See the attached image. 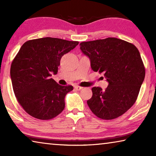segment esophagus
Segmentation results:
<instances>
[{"mask_svg": "<svg viewBox=\"0 0 156 156\" xmlns=\"http://www.w3.org/2000/svg\"><path fill=\"white\" fill-rule=\"evenodd\" d=\"M74 88H75V89H76V90H78V91L80 90V89H83V87H80V86H78V85H75L74 86Z\"/></svg>", "mask_w": 156, "mask_h": 156, "instance_id": "esophagus-1", "label": "esophagus"}]
</instances>
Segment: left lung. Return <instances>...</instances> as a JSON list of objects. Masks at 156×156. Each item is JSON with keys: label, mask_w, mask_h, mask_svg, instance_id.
Listing matches in <instances>:
<instances>
[{"label": "left lung", "mask_w": 156, "mask_h": 156, "mask_svg": "<svg viewBox=\"0 0 156 156\" xmlns=\"http://www.w3.org/2000/svg\"><path fill=\"white\" fill-rule=\"evenodd\" d=\"M81 51L89 58L94 72L103 73L108 86L91 89L87 100L97 117L112 120L124 114L135 103L145 76L140 52L133 44L116 38L83 42Z\"/></svg>", "instance_id": "left-lung-1"}]
</instances>
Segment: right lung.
Wrapping results in <instances>:
<instances>
[{
    "instance_id": "1",
    "label": "right lung",
    "mask_w": 156,
    "mask_h": 156,
    "mask_svg": "<svg viewBox=\"0 0 156 156\" xmlns=\"http://www.w3.org/2000/svg\"><path fill=\"white\" fill-rule=\"evenodd\" d=\"M56 38H42L23 44L13 60L10 76L18 102L28 114L52 119L64 109L66 94L72 86H61L54 79L62 56L78 44Z\"/></svg>"
}]
</instances>
